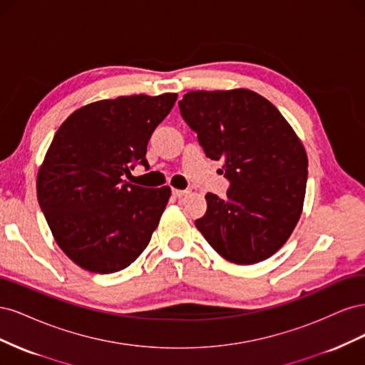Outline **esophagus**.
<instances>
[{"instance_id": "1", "label": "esophagus", "mask_w": 365, "mask_h": 365, "mask_svg": "<svg viewBox=\"0 0 365 365\" xmlns=\"http://www.w3.org/2000/svg\"><path fill=\"white\" fill-rule=\"evenodd\" d=\"M189 193V190H180V189H173L172 190V195L175 196V197H182L184 195H187Z\"/></svg>"}]
</instances>
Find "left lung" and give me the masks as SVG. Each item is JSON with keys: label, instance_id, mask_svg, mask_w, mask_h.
Returning a JSON list of instances; mask_svg holds the SVG:
<instances>
[{"label": "left lung", "instance_id": "1", "mask_svg": "<svg viewBox=\"0 0 365 365\" xmlns=\"http://www.w3.org/2000/svg\"><path fill=\"white\" fill-rule=\"evenodd\" d=\"M205 155L222 163L225 200L207 193L196 228L224 259L252 264L271 257L300 219L307 155L294 129L267 98L250 90L190 91L180 101Z\"/></svg>", "mask_w": 365, "mask_h": 365}]
</instances>
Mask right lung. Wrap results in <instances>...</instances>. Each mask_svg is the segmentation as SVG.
Here are the masks:
<instances>
[{
    "instance_id": "add662e5",
    "label": "right lung",
    "mask_w": 365,
    "mask_h": 365,
    "mask_svg": "<svg viewBox=\"0 0 365 365\" xmlns=\"http://www.w3.org/2000/svg\"><path fill=\"white\" fill-rule=\"evenodd\" d=\"M175 102V93L94 102L54 134L38 172V201L56 244L81 268L117 272L148 247L170 187L123 178L137 163L149 168L148 141Z\"/></svg>"
}]
</instances>
